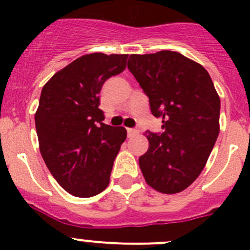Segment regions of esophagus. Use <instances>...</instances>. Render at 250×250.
Masks as SVG:
<instances>
[{
  "instance_id": "1",
  "label": "esophagus",
  "mask_w": 250,
  "mask_h": 250,
  "mask_svg": "<svg viewBox=\"0 0 250 250\" xmlns=\"http://www.w3.org/2000/svg\"><path fill=\"white\" fill-rule=\"evenodd\" d=\"M128 132V137H134V135H137L138 133H139V129H135V128H128L127 129Z\"/></svg>"
}]
</instances>
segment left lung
Masks as SVG:
<instances>
[{
	"mask_svg": "<svg viewBox=\"0 0 250 250\" xmlns=\"http://www.w3.org/2000/svg\"><path fill=\"white\" fill-rule=\"evenodd\" d=\"M128 69L165 130L145 133L148 150L139 157L141 173L158 192H181L203 170L220 130L213 81L202 65L172 50L130 54Z\"/></svg>",
	"mask_w": 250,
	"mask_h": 250,
	"instance_id": "1",
	"label": "left lung"
}]
</instances>
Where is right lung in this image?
I'll list each match as a JSON object with an SVG mask.
<instances>
[{
	"label": "right lung",
	"mask_w": 250,
	"mask_h": 250,
	"mask_svg": "<svg viewBox=\"0 0 250 250\" xmlns=\"http://www.w3.org/2000/svg\"><path fill=\"white\" fill-rule=\"evenodd\" d=\"M127 58L82 55L42 88L35 113L40 151L49 172L70 195L92 197L109 185L127 130L103 123L99 93L107 78L125 69Z\"/></svg>",
	"instance_id": "add662e5"
}]
</instances>
